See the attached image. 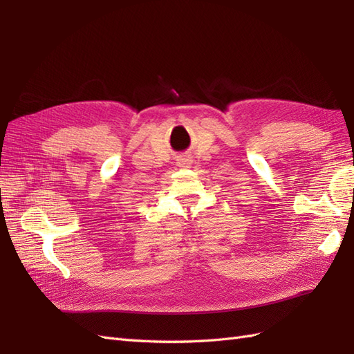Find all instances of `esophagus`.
I'll use <instances>...</instances> for the list:
<instances>
[{"instance_id":"34e87169","label":"esophagus","mask_w":354,"mask_h":354,"mask_svg":"<svg viewBox=\"0 0 354 354\" xmlns=\"http://www.w3.org/2000/svg\"><path fill=\"white\" fill-rule=\"evenodd\" d=\"M178 167H183V168H187V167H190L192 165V158H189V156H181L180 159H178Z\"/></svg>"}]
</instances>
